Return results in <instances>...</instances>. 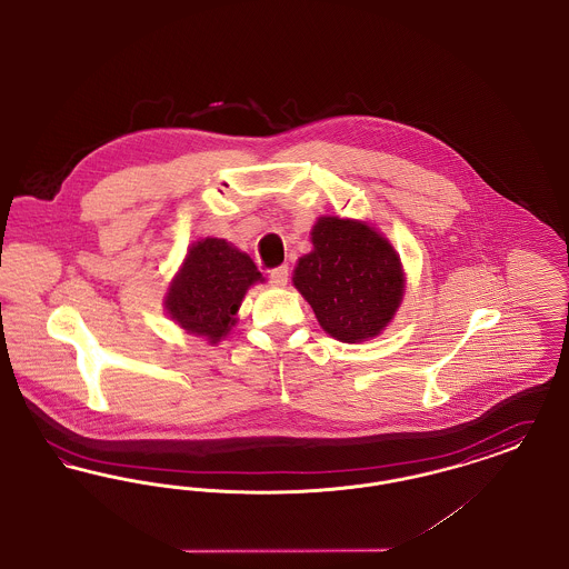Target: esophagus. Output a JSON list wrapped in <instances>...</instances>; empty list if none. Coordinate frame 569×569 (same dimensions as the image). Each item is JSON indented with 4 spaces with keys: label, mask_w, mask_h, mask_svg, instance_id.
<instances>
[{
    "label": "esophagus",
    "mask_w": 569,
    "mask_h": 569,
    "mask_svg": "<svg viewBox=\"0 0 569 569\" xmlns=\"http://www.w3.org/2000/svg\"><path fill=\"white\" fill-rule=\"evenodd\" d=\"M268 279H270L272 286H286L288 283V267L283 264V267L272 268Z\"/></svg>",
    "instance_id": "1"
}]
</instances>
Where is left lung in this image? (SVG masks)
<instances>
[{
	"mask_svg": "<svg viewBox=\"0 0 569 569\" xmlns=\"http://www.w3.org/2000/svg\"><path fill=\"white\" fill-rule=\"evenodd\" d=\"M311 242L292 281L320 327L346 343L376 337L403 297L400 258L389 240L361 221L322 217Z\"/></svg>",
	"mask_w": 569,
	"mask_h": 569,
	"instance_id": "left-lung-1",
	"label": "left lung"
}]
</instances>
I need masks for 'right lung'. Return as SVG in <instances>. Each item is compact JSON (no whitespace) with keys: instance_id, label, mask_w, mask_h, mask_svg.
Here are the masks:
<instances>
[{"instance_id":"add662e5","label":"right lung","mask_w":569,"mask_h":569,"mask_svg":"<svg viewBox=\"0 0 569 569\" xmlns=\"http://www.w3.org/2000/svg\"><path fill=\"white\" fill-rule=\"evenodd\" d=\"M256 281H262V272L247 253L221 238H206L191 247L169 288V316L214 343L232 329L242 297Z\"/></svg>"}]
</instances>
